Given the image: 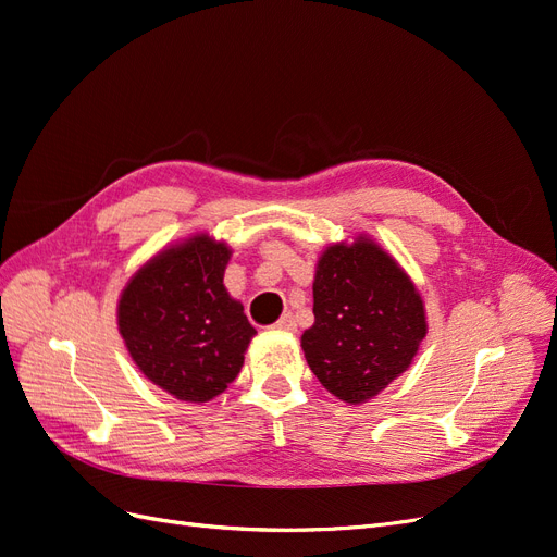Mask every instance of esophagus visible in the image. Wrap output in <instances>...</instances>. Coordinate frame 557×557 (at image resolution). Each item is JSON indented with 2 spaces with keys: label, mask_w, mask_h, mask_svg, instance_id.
<instances>
[{
  "label": "esophagus",
  "mask_w": 557,
  "mask_h": 557,
  "mask_svg": "<svg viewBox=\"0 0 557 557\" xmlns=\"http://www.w3.org/2000/svg\"><path fill=\"white\" fill-rule=\"evenodd\" d=\"M272 330H278V332H295L297 330V323H295V318L290 315V313H285L278 323H274L272 325Z\"/></svg>",
  "instance_id": "obj_1"
}]
</instances>
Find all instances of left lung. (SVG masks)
<instances>
[{"mask_svg": "<svg viewBox=\"0 0 557 557\" xmlns=\"http://www.w3.org/2000/svg\"><path fill=\"white\" fill-rule=\"evenodd\" d=\"M313 315L301 350L325 391L346 404L369 401L407 372L428 334L416 283L367 234L320 252Z\"/></svg>", "mask_w": 557, "mask_h": 557, "instance_id": "8db88e82", "label": "left lung"}]
</instances>
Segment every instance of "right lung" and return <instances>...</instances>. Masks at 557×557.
I'll use <instances>...</instances> for the list:
<instances>
[{
  "mask_svg": "<svg viewBox=\"0 0 557 557\" xmlns=\"http://www.w3.org/2000/svg\"><path fill=\"white\" fill-rule=\"evenodd\" d=\"M232 248L207 232L162 248L117 299V332L139 372L181 401L227 391L256 336L225 283Z\"/></svg>",
  "mask_w": 557,
  "mask_h": 557,
  "instance_id": "1",
  "label": "right lung"
}]
</instances>
